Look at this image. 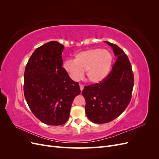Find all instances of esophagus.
Segmentation results:
<instances>
[{"label":"esophagus","instance_id":"obj_1","mask_svg":"<svg viewBox=\"0 0 159 159\" xmlns=\"http://www.w3.org/2000/svg\"><path fill=\"white\" fill-rule=\"evenodd\" d=\"M80 90H81V91H82V90L84 89V86L82 84H80Z\"/></svg>","mask_w":159,"mask_h":159}]
</instances>
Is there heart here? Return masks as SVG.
Here are the masks:
<instances>
[{
	"label": "heart",
	"mask_w": 159,
	"mask_h": 159,
	"mask_svg": "<svg viewBox=\"0 0 159 159\" xmlns=\"http://www.w3.org/2000/svg\"><path fill=\"white\" fill-rule=\"evenodd\" d=\"M112 61L113 56L109 50L93 48L77 53L74 60L64 62V68L74 80H80L86 71L88 80L97 84L107 76Z\"/></svg>",
	"instance_id": "obj_1"
}]
</instances>
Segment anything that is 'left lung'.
Instances as JSON below:
<instances>
[{
    "instance_id": "left-lung-1",
    "label": "left lung",
    "mask_w": 159,
    "mask_h": 159,
    "mask_svg": "<svg viewBox=\"0 0 159 159\" xmlns=\"http://www.w3.org/2000/svg\"><path fill=\"white\" fill-rule=\"evenodd\" d=\"M105 42L113 48L116 61L103 81L85 86L82 91L87 117L98 124L111 121L125 110L134 85L132 67L125 53L116 44Z\"/></svg>"
}]
</instances>
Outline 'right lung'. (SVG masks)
I'll use <instances>...</instances> for the list:
<instances>
[{
	"mask_svg": "<svg viewBox=\"0 0 159 159\" xmlns=\"http://www.w3.org/2000/svg\"><path fill=\"white\" fill-rule=\"evenodd\" d=\"M64 46L51 41L35 50L28 60L24 76V93L32 113L50 125L68 120L71 104L81 93L62 67Z\"/></svg>",
	"mask_w": 159,
	"mask_h": 159,
	"instance_id": "obj_1",
	"label": "right lung"
}]
</instances>
